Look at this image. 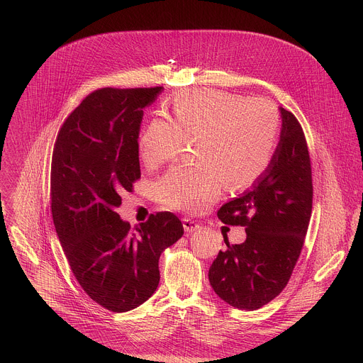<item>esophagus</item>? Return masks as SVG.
Returning a JSON list of instances; mask_svg holds the SVG:
<instances>
[{
    "label": "esophagus",
    "instance_id": "esophagus-1",
    "mask_svg": "<svg viewBox=\"0 0 363 363\" xmlns=\"http://www.w3.org/2000/svg\"><path fill=\"white\" fill-rule=\"evenodd\" d=\"M183 228H184L186 232H196L201 228V225L199 222L190 219V218H184L183 219Z\"/></svg>",
    "mask_w": 363,
    "mask_h": 363
}]
</instances>
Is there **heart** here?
<instances>
[{"instance_id":"b5f03b06","label":"heart","mask_w":363,"mask_h":363,"mask_svg":"<svg viewBox=\"0 0 363 363\" xmlns=\"http://www.w3.org/2000/svg\"><path fill=\"white\" fill-rule=\"evenodd\" d=\"M170 121L152 118L138 141L147 167H157L196 141V166L179 164L155 183L156 200L167 208L203 211L230 189L255 184L275 152L279 116L265 99L218 89H187L170 102Z\"/></svg>"}]
</instances>
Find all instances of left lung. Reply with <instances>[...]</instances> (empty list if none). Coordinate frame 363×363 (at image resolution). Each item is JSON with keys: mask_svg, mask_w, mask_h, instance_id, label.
I'll list each match as a JSON object with an SVG mask.
<instances>
[{"mask_svg": "<svg viewBox=\"0 0 363 363\" xmlns=\"http://www.w3.org/2000/svg\"><path fill=\"white\" fill-rule=\"evenodd\" d=\"M282 130L272 160L250 190L219 208L218 218L246 228V240L219 252L209 267L216 295L240 311H257L286 286L301 256L313 203L308 143L298 118L281 107Z\"/></svg>", "mask_w": 363, "mask_h": 363, "instance_id": "left-lung-1", "label": "left lung"}]
</instances>
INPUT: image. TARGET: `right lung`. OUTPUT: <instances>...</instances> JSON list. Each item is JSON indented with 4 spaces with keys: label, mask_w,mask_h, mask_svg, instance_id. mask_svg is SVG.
<instances>
[{
    "label": "right lung",
    "mask_w": 363,
    "mask_h": 363,
    "mask_svg": "<svg viewBox=\"0 0 363 363\" xmlns=\"http://www.w3.org/2000/svg\"><path fill=\"white\" fill-rule=\"evenodd\" d=\"M102 88L62 123L52 150V222L71 271L107 311H128L157 288L160 253L184 233L172 212L137 228L121 220V196L141 177L138 134L144 110L162 91Z\"/></svg>",
    "instance_id": "obj_1"
}]
</instances>
